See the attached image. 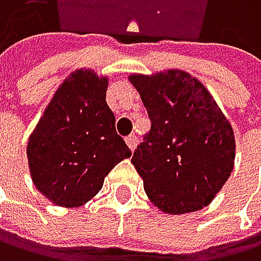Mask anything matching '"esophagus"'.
Returning a JSON list of instances; mask_svg holds the SVG:
<instances>
[{"mask_svg": "<svg viewBox=\"0 0 261 261\" xmlns=\"http://www.w3.org/2000/svg\"><path fill=\"white\" fill-rule=\"evenodd\" d=\"M125 141H126L128 147L132 149V150H135V149H136V146H138V138H136L135 135H129V136L125 139Z\"/></svg>", "mask_w": 261, "mask_h": 261, "instance_id": "esophagus-1", "label": "esophagus"}]
</instances>
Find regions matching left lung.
<instances>
[{"label":"left lung","instance_id":"1","mask_svg":"<svg viewBox=\"0 0 261 261\" xmlns=\"http://www.w3.org/2000/svg\"><path fill=\"white\" fill-rule=\"evenodd\" d=\"M128 80L152 122L132 159L149 200L170 215L204 208L234 168L236 139L226 115L185 70L132 73Z\"/></svg>","mask_w":261,"mask_h":261}]
</instances>
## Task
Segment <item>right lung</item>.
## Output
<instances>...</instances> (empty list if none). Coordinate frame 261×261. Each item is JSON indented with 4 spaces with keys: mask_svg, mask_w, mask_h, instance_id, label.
<instances>
[{
    "mask_svg": "<svg viewBox=\"0 0 261 261\" xmlns=\"http://www.w3.org/2000/svg\"><path fill=\"white\" fill-rule=\"evenodd\" d=\"M107 75L73 70L57 88L29 136L35 188L57 207H82L102 189L118 162L132 157L106 102Z\"/></svg>",
    "mask_w": 261,
    "mask_h": 261,
    "instance_id": "obj_1",
    "label": "right lung"
}]
</instances>
